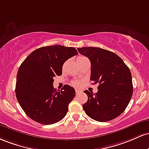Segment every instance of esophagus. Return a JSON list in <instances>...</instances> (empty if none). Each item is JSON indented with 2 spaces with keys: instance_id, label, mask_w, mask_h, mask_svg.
Instances as JSON below:
<instances>
[{
  "instance_id": "esophagus-1",
  "label": "esophagus",
  "mask_w": 149,
  "mask_h": 149,
  "mask_svg": "<svg viewBox=\"0 0 149 149\" xmlns=\"http://www.w3.org/2000/svg\"><path fill=\"white\" fill-rule=\"evenodd\" d=\"M81 92V91H80V90H77V89L76 90V95H78V94H79Z\"/></svg>"
}]
</instances>
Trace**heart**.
Masks as SVG:
<instances>
[{
    "mask_svg": "<svg viewBox=\"0 0 149 149\" xmlns=\"http://www.w3.org/2000/svg\"><path fill=\"white\" fill-rule=\"evenodd\" d=\"M84 58L85 57L79 56V58H77V61H79V60H81V59H82V58ZM81 81H74L72 82V84L74 85V86H77H77H79L80 85H81Z\"/></svg>",
    "mask_w": 149,
    "mask_h": 149,
    "instance_id": "1",
    "label": "heart"
}]
</instances>
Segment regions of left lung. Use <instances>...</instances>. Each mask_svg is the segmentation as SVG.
Wrapping results in <instances>:
<instances>
[{"label":"left lung","mask_w":149,"mask_h":149,"mask_svg":"<svg viewBox=\"0 0 149 149\" xmlns=\"http://www.w3.org/2000/svg\"><path fill=\"white\" fill-rule=\"evenodd\" d=\"M77 50L91 62L90 79L99 84L97 93L84 91L88 96L84 111L98 122L115 119L126 109L132 96L131 72L121 58L108 50L96 47Z\"/></svg>","instance_id":"1"}]
</instances>
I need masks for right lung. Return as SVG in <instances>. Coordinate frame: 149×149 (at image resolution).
<instances>
[{"label": "right lung", "mask_w": 149, "mask_h": 149, "mask_svg": "<svg viewBox=\"0 0 149 149\" xmlns=\"http://www.w3.org/2000/svg\"><path fill=\"white\" fill-rule=\"evenodd\" d=\"M77 54L73 47L44 46L30 53L22 62L17 74L16 97L31 120L52 125L65 116L75 90L66 84L58 91L53 86V77L61 76L65 62Z\"/></svg>", "instance_id": "right-lung-1"}]
</instances>
